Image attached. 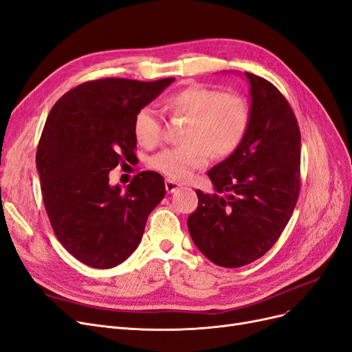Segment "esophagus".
Returning a JSON list of instances; mask_svg holds the SVG:
<instances>
[{"instance_id": "1", "label": "esophagus", "mask_w": 352, "mask_h": 352, "mask_svg": "<svg viewBox=\"0 0 352 352\" xmlns=\"http://www.w3.org/2000/svg\"><path fill=\"white\" fill-rule=\"evenodd\" d=\"M181 188V184L178 181H175V179H171V178H166L165 179V190L168 191V192H174V191H177V190H179Z\"/></svg>"}]
</instances>
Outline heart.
<instances>
[{
	"instance_id": "heart-1",
	"label": "heart",
	"mask_w": 352,
	"mask_h": 352,
	"mask_svg": "<svg viewBox=\"0 0 352 352\" xmlns=\"http://www.w3.org/2000/svg\"><path fill=\"white\" fill-rule=\"evenodd\" d=\"M165 109L190 124L184 132L186 145L168 148L149 160V166L173 179H186L204 166L211 152L226 158L234 154L250 128V106L246 98L224 94L220 89L191 85L165 99ZM135 138L152 149L164 138L162 120L151 106H144L133 119Z\"/></svg>"
}]
</instances>
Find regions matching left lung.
<instances>
[{
	"mask_svg": "<svg viewBox=\"0 0 352 352\" xmlns=\"http://www.w3.org/2000/svg\"><path fill=\"white\" fill-rule=\"evenodd\" d=\"M252 119L239 149L212 166L217 192L197 190L198 207L187 224L192 241L208 261L240 267L262 257L282 234L300 191V131L280 90L246 73Z\"/></svg>",
	"mask_w": 352,
	"mask_h": 352,
	"instance_id": "left-lung-1",
	"label": "left lung"
}]
</instances>
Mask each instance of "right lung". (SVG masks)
I'll return each mask as SVG.
<instances>
[{"mask_svg":"<svg viewBox=\"0 0 352 352\" xmlns=\"http://www.w3.org/2000/svg\"><path fill=\"white\" fill-rule=\"evenodd\" d=\"M174 80H89L60 98L45 120L36 154L44 207L58 241L90 267L126 261L165 195L158 173H138L122 192L109 186V171L136 157L135 115Z\"/></svg>","mask_w":352,"mask_h":352,"instance_id":"right-lung-1","label":"right lung"}]
</instances>
